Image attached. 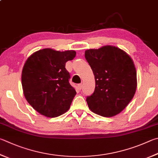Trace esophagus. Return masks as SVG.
<instances>
[{"mask_svg":"<svg viewBox=\"0 0 158 158\" xmlns=\"http://www.w3.org/2000/svg\"><path fill=\"white\" fill-rule=\"evenodd\" d=\"M77 86H78L79 90H81V88H82L83 85H82V84H78V85H77Z\"/></svg>","mask_w":158,"mask_h":158,"instance_id":"obj_1","label":"esophagus"}]
</instances>
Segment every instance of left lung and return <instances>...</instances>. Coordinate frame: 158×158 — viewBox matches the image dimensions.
<instances>
[{
	"mask_svg": "<svg viewBox=\"0 0 158 158\" xmlns=\"http://www.w3.org/2000/svg\"><path fill=\"white\" fill-rule=\"evenodd\" d=\"M95 88L86 102L93 113L113 117L124 110L133 98L137 88V73L133 60L119 48L106 45L85 50Z\"/></svg>",
	"mask_w": 158,
	"mask_h": 158,
	"instance_id": "1",
	"label": "left lung"
}]
</instances>
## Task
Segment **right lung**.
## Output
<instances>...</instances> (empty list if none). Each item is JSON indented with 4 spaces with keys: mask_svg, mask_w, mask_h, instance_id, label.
<instances>
[{
    "mask_svg": "<svg viewBox=\"0 0 158 158\" xmlns=\"http://www.w3.org/2000/svg\"><path fill=\"white\" fill-rule=\"evenodd\" d=\"M75 56L74 50L45 48L35 52L25 61L21 76L24 95L42 115L56 117L70 108L77 93L69 83L65 63Z\"/></svg>",
    "mask_w": 158,
    "mask_h": 158,
    "instance_id": "1",
    "label": "right lung"
}]
</instances>
